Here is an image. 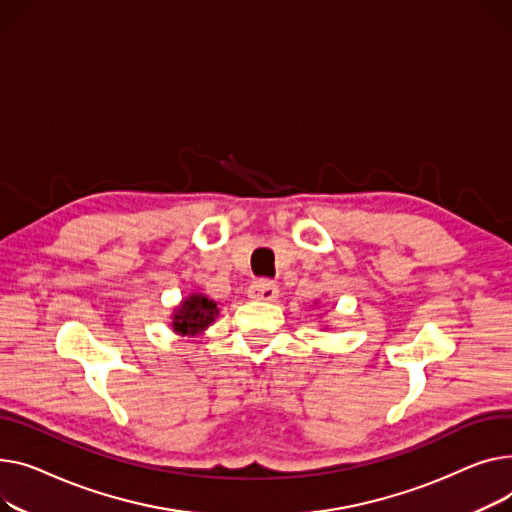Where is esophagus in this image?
<instances>
[{"label":"esophagus","instance_id":"esophagus-1","mask_svg":"<svg viewBox=\"0 0 512 512\" xmlns=\"http://www.w3.org/2000/svg\"><path fill=\"white\" fill-rule=\"evenodd\" d=\"M248 297L254 299V302H275L279 297V287L270 281H256L248 289Z\"/></svg>","mask_w":512,"mask_h":512}]
</instances>
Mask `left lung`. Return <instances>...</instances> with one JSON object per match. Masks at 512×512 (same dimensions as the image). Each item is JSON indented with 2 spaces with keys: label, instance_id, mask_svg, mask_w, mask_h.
Segmentation results:
<instances>
[{
  "label": "left lung",
  "instance_id": "obj_1",
  "mask_svg": "<svg viewBox=\"0 0 512 512\" xmlns=\"http://www.w3.org/2000/svg\"><path fill=\"white\" fill-rule=\"evenodd\" d=\"M314 304H318V302H314Z\"/></svg>",
  "mask_w": 512,
  "mask_h": 512
}]
</instances>
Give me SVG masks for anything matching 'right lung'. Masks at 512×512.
Masks as SVG:
<instances>
[{
    "label": "right lung",
    "instance_id": "1",
    "mask_svg": "<svg viewBox=\"0 0 512 512\" xmlns=\"http://www.w3.org/2000/svg\"><path fill=\"white\" fill-rule=\"evenodd\" d=\"M169 318L175 335L198 337L219 318V304L206 293L192 291L173 308Z\"/></svg>",
    "mask_w": 512,
    "mask_h": 512
}]
</instances>
